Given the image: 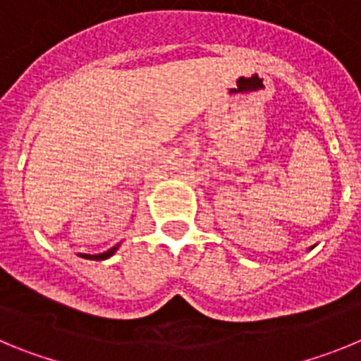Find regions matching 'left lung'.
<instances>
[{
  "label": "left lung",
  "instance_id": "1",
  "mask_svg": "<svg viewBox=\"0 0 361 361\" xmlns=\"http://www.w3.org/2000/svg\"><path fill=\"white\" fill-rule=\"evenodd\" d=\"M312 247H314V245H312ZM312 247H311V250H312Z\"/></svg>",
  "mask_w": 361,
  "mask_h": 361
}]
</instances>
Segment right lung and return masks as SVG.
<instances>
[{
	"instance_id": "obj_1",
	"label": "right lung",
	"mask_w": 361,
	"mask_h": 361,
	"mask_svg": "<svg viewBox=\"0 0 361 361\" xmlns=\"http://www.w3.org/2000/svg\"><path fill=\"white\" fill-rule=\"evenodd\" d=\"M117 250H119V244L114 245V247H110V250L104 251V253H99V255H86V253H79V257H81V258H86V260H106V258H110L111 255L116 253Z\"/></svg>"
}]
</instances>
